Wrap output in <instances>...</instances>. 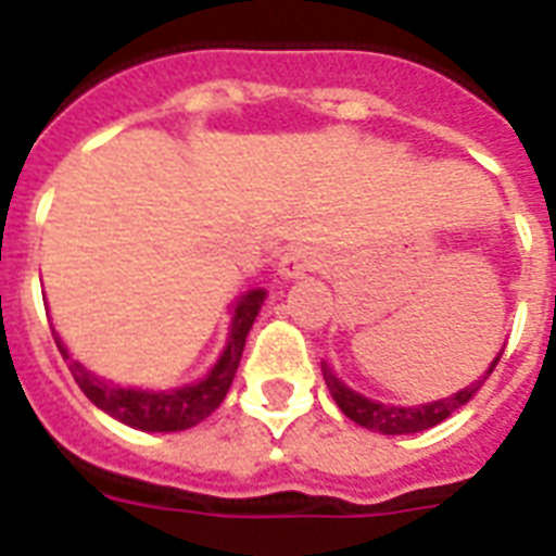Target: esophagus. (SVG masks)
Segmentation results:
<instances>
[{
	"label": "esophagus",
	"instance_id": "1",
	"mask_svg": "<svg viewBox=\"0 0 556 556\" xmlns=\"http://www.w3.org/2000/svg\"><path fill=\"white\" fill-rule=\"evenodd\" d=\"M324 266V255L313 247H290V250L283 252L281 264H278V273L283 278H301L306 273H315V269H321Z\"/></svg>",
	"mask_w": 556,
	"mask_h": 556
}]
</instances>
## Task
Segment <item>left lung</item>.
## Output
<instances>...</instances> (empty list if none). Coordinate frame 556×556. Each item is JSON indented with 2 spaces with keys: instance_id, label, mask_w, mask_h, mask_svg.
<instances>
[{
  "instance_id": "obj_1",
  "label": "left lung",
  "mask_w": 556,
  "mask_h": 556,
  "mask_svg": "<svg viewBox=\"0 0 556 556\" xmlns=\"http://www.w3.org/2000/svg\"><path fill=\"white\" fill-rule=\"evenodd\" d=\"M503 358V353L496 355L494 364L488 367V372L482 376L479 381H473L470 388L459 390L454 396L447 399H439V402H430V404H419V407H393V404H379V402H370V399L358 396L355 390L344 388L330 370H324V381H327V388H330L332 399L336 404L341 407L344 416L355 421V425H362V428H370V430H379V433H388V437H399V433H419V430H428L439 421H445L451 413H456L465 402L473 399L485 379L494 372L496 362Z\"/></svg>"
}]
</instances>
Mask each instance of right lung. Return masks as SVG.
<instances>
[{"instance_id":"add662e5","label":"right lung","mask_w":556,"mask_h":556,"mask_svg":"<svg viewBox=\"0 0 556 556\" xmlns=\"http://www.w3.org/2000/svg\"><path fill=\"white\" fill-rule=\"evenodd\" d=\"M264 290H252L238 301L232 318V332H229L224 355L217 358V364L212 367L206 379H201L198 384H189V388L172 390V393H149V390H131L109 384V381L97 379L94 372H88L79 362H74L68 350H65V344L60 341V336H53V341H56L62 358L68 362V370L74 376V381L79 384V390L100 410H105L109 416H114L123 425H131L137 430H152V433L154 430L157 433L186 430L206 419L208 413H215L217 404L224 402L229 388H232L235 372H238V364H241L243 344H247V336H250V327L255 321L257 309L264 304Z\"/></svg>"}]
</instances>
